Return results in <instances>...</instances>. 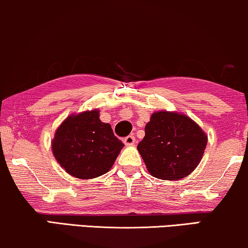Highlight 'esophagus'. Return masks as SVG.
I'll return each instance as SVG.
<instances>
[{
	"instance_id": "1",
	"label": "esophagus",
	"mask_w": 248,
	"mask_h": 248,
	"mask_svg": "<svg viewBox=\"0 0 248 248\" xmlns=\"http://www.w3.org/2000/svg\"><path fill=\"white\" fill-rule=\"evenodd\" d=\"M124 145H127V146L134 145L135 142H136L135 136L134 135H129V136H127V137H124Z\"/></svg>"
}]
</instances>
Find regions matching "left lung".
I'll use <instances>...</instances> for the list:
<instances>
[{
  "label": "left lung",
  "mask_w": 248,
  "mask_h": 248,
  "mask_svg": "<svg viewBox=\"0 0 248 248\" xmlns=\"http://www.w3.org/2000/svg\"><path fill=\"white\" fill-rule=\"evenodd\" d=\"M208 138L184 114L159 111L145 127L137 148L148 172L160 180H180L193 172L203 155Z\"/></svg>",
  "instance_id": "1"
}]
</instances>
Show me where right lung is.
Segmentation results:
<instances>
[{
  "mask_svg": "<svg viewBox=\"0 0 248 248\" xmlns=\"http://www.w3.org/2000/svg\"><path fill=\"white\" fill-rule=\"evenodd\" d=\"M109 124L99 119V111L71 116L56 130L51 144L55 158L78 179L106 174L124 147Z\"/></svg>",
  "mask_w": 248,
  "mask_h": 248,
  "instance_id": "right-lung-1",
  "label": "right lung"
}]
</instances>
